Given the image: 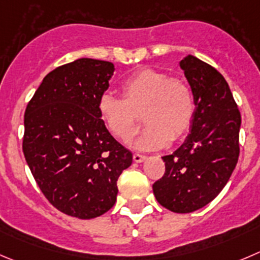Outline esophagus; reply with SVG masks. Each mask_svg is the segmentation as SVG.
Wrapping results in <instances>:
<instances>
[{"instance_id": "esophagus-1", "label": "esophagus", "mask_w": 260, "mask_h": 260, "mask_svg": "<svg viewBox=\"0 0 260 260\" xmlns=\"http://www.w3.org/2000/svg\"><path fill=\"white\" fill-rule=\"evenodd\" d=\"M133 159H134V162H137V163H142L147 159V157L143 154H139V153H134V155H133Z\"/></svg>"}]
</instances>
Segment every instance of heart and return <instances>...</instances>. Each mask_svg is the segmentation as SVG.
I'll list each match as a JSON object with an SVG mask.
<instances>
[{
    "label": "heart",
    "instance_id": "heart-1",
    "mask_svg": "<svg viewBox=\"0 0 260 260\" xmlns=\"http://www.w3.org/2000/svg\"><path fill=\"white\" fill-rule=\"evenodd\" d=\"M122 98L106 93L98 102V113L108 132L127 143L139 130L142 113L145 128L135 147L162 149L184 139L195 115L194 95L179 78L154 69H142L121 85Z\"/></svg>",
    "mask_w": 260,
    "mask_h": 260
}]
</instances>
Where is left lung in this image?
<instances>
[{
  "label": "left lung",
  "mask_w": 260,
  "mask_h": 260,
  "mask_svg": "<svg viewBox=\"0 0 260 260\" xmlns=\"http://www.w3.org/2000/svg\"><path fill=\"white\" fill-rule=\"evenodd\" d=\"M180 68L194 95V121L184 144L162 157L166 171L153 192L165 208L190 213L211 203L231 177L239 159L241 115L213 66L189 54Z\"/></svg>",
  "instance_id": "obj_1"
}]
</instances>
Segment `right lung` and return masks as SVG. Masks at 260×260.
<instances>
[{
	"label": "right lung",
	"instance_id": "add662e5",
	"mask_svg": "<svg viewBox=\"0 0 260 260\" xmlns=\"http://www.w3.org/2000/svg\"><path fill=\"white\" fill-rule=\"evenodd\" d=\"M113 71L108 61L79 58L47 74L26 106V163L47 200L76 218L110 211L118 177L133 162L98 113Z\"/></svg>",
	"mask_w": 260,
	"mask_h": 260
}]
</instances>
